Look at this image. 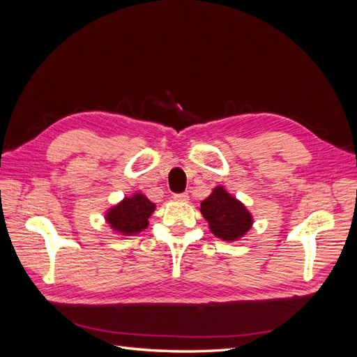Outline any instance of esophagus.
Instances as JSON below:
<instances>
[{
	"label": "esophagus",
	"mask_w": 357,
	"mask_h": 357,
	"mask_svg": "<svg viewBox=\"0 0 357 357\" xmlns=\"http://www.w3.org/2000/svg\"><path fill=\"white\" fill-rule=\"evenodd\" d=\"M172 199L178 201V202H188L189 201V195H188V193H176V195L172 197Z\"/></svg>",
	"instance_id": "esophagus-1"
}]
</instances>
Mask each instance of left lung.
Listing matches in <instances>:
<instances>
[{"label": "left lung", "mask_w": 357, "mask_h": 357, "mask_svg": "<svg viewBox=\"0 0 357 357\" xmlns=\"http://www.w3.org/2000/svg\"><path fill=\"white\" fill-rule=\"evenodd\" d=\"M211 234L223 241H238L252 229L253 215L223 186H215L199 207Z\"/></svg>", "instance_id": "1"}]
</instances>
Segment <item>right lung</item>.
<instances>
[{
	"label": "right lung",
	"mask_w": 357,
	"mask_h": 357,
	"mask_svg": "<svg viewBox=\"0 0 357 357\" xmlns=\"http://www.w3.org/2000/svg\"><path fill=\"white\" fill-rule=\"evenodd\" d=\"M155 208L156 205L144 193L135 192L107 210L104 219L117 234L125 236L137 235L147 228L149 218Z\"/></svg>",
	"instance_id": "right-lung-1"
}]
</instances>
